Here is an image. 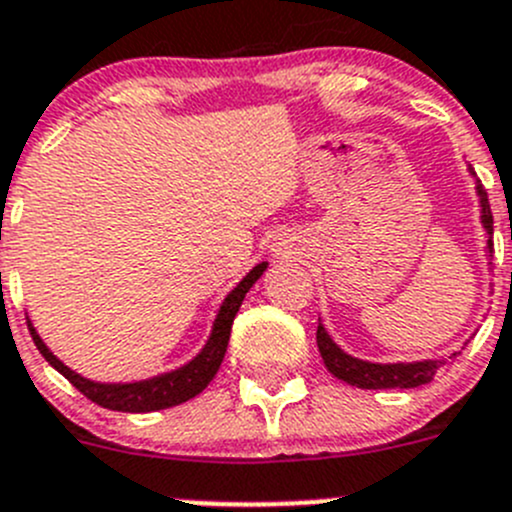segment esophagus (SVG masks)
<instances>
[{"label":"esophagus","instance_id":"1","mask_svg":"<svg viewBox=\"0 0 512 512\" xmlns=\"http://www.w3.org/2000/svg\"><path fill=\"white\" fill-rule=\"evenodd\" d=\"M270 252H272V257H277V260H287V257L297 255V245L292 237L277 235L275 240L270 242Z\"/></svg>","mask_w":512,"mask_h":512}]
</instances>
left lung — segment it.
I'll return each instance as SVG.
<instances>
[{
  "instance_id": "left-lung-1",
  "label": "left lung",
  "mask_w": 512,
  "mask_h": 512,
  "mask_svg": "<svg viewBox=\"0 0 512 512\" xmlns=\"http://www.w3.org/2000/svg\"><path fill=\"white\" fill-rule=\"evenodd\" d=\"M470 177L475 180V192L480 197V222L488 235V245H485V255H488V265H493V212H490L488 192L483 190L480 180L475 177L473 167L468 165ZM317 347H320L322 362L327 370L337 377V380L355 385L362 390H393V388H418L425 382L433 380L435 372L445 365V357H435V360H413V362H370L360 360V357L350 355L342 350L335 340L330 337L327 327L322 320L317 322ZM455 355V352H453Z\"/></svg>"
}]
</instances>
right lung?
I'll list each match as a JSON object with an SVG mask.
<instances>
[{"instance_id": "obj_1", "label": "right lung", "mask_w": 512, "mask_h": 512, "mask_svg": "<svg viewBox=\"0 0 512 512\" xmlns=\"http://www.w3.org/2000/svg\"><path fill=\"white\" fill-rule=\"evenodd\" d=\"M267 262L252 267L230 292L222 300L220 310H217L215 322H212V330L207 335L205 345L197 352L192 360H187L185 365L175 367V370L160 372V375L145 377V380H130V382H102V380H89V377L79 375L72 367L64 365L57 355L47 347V342L39 337L37 327L32 320L29 322V332H32V340L37 345V350L42 352L44 360L54 367L57 372H62L74 388L82 395H87L92 403L102 405L107 410H117V413H152V410H165L175 408V405L187 403L195 395H200L202 390L212 382V377L220 370L222 360H225L227 342H230L232 322H235L237 310H240L242 300L250 292V287L265 275Z\"/></svg>"}]
</instances>
